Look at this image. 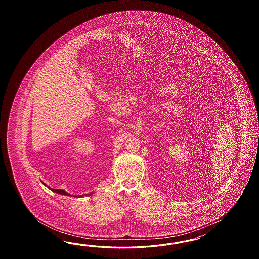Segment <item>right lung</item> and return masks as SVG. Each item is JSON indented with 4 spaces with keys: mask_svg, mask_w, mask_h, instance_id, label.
<instances>
[{
    "mask_svg": "<svg viewBox=\"0 0 259 259\" xmlns=\"http://www.w3.org/2000/svg\"><path fill=\"white\" fill-rule=\"evenodd\" d=\"M48 188H49L51 191H53V192H55V193H59V194H62V195H70L69 193H66L64 190H61V189H53V188L50 187ZM87 195H91V193L87 194ZM76 197H77V196H76ZM78 197H82V195H80V196H78Z\"/></svg>",
    "mask_w": 259,
    "mask_h": 259,
    "instance_id": "add662e5",
    "label": "right lung"
}]
</instances>
